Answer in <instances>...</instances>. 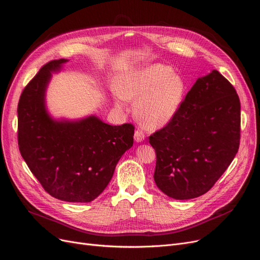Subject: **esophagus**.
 <instances>
[{
	"instance_id": "obj_1",
	"label": "esophagus",
	"mask_w": 260,
	"mask_h": 260,
	"mask_svg": "<svg viewBox=\"0 0 260 260\" xmlns=\"http://www.w3.org/2000/svg\"><path fill=\"white\" fill-rule=\"evenodd\" d=\"M144 139H145L144 132L142 130H140V129L136 130V132H135V140L137 141V142H142V141H144Z\"/></svg>"
}]
</instances>
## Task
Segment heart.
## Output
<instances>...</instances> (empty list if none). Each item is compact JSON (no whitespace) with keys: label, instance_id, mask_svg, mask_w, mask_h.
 <instances>
[{"label":"heart","instance_id":"obj_1","mask_svg":"<svg viewBox=\"0 0 260 260\" xmlns=\"http://www.w3.org/2000/svg\"><path fill=\"white\" fill-rule=\"evenodd\" d=\"M185 94V82L174 69L151 64L124 75L118 84L116 102L123 107L127 100L138 101L136 114L146 128H160L179 111Z\"/></svg>","mask_w":260,"mask_h":260}]
</instances>
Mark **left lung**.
I'll return each instance as SVG.
<instances>
[{
	"label": "left lung",
	"mask_w": 260,
	"mask_h": 260,
	"mask_svg": "<svg viewBox=\"0 0 260 260\" xmlns=\"http://www.w3.org/2000/svg\"><path fill=\"white\" fill-rule=\"evenodd\" d=\"M240 139L239 95L214 69L196 80L174 118L149 136L156 185L176 200L205 194L230 166Z\"/></svg>",
	"instance_id": "left-lung-1"
}]
</instances>
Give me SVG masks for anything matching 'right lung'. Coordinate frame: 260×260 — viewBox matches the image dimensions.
<instances>
[{
  "label": "right lung",
  "instance_id": "1",
  "mask_svg": "<svg viewBox=\"0 0 260 260\" xmlns=\"http://www.w3.org/2000/svg\"><path fill=\"white\" fill-rule=\"evenodd\" d=\"M67 59L41 67L18 102V147L23 160L53 198L89 203L104 191L117 162L133 145L135 125H111L90 116L79 121L53 120L45 111L51 73Z\"/></svg>",
  "mask_w": 260,
  "mask_h": 260
}]
</instances>
